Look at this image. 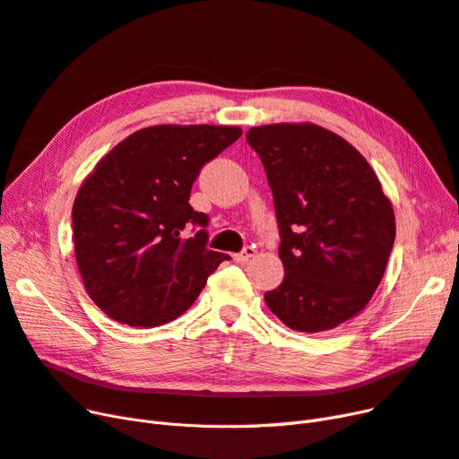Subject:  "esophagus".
<instances>
[{"label":"esophagus","mask_w":459,"mask_h":459,"mask_svg":"<svg viewBox=\"0 0 459 459\" xmlns=\"http://www.w3.org/2000/svg\"><path fill=\"white\" fill-rule=\"evenodd\" d=\"M253 255H255V249H253L251 246H246L240 253H236L234 261H236V263H246V261H249Z\"/></svg>","instance_id":"34e87169"}]
</instances>
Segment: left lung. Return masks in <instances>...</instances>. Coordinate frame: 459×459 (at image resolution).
I'll return each instance as SVG.
<instances>
[{"instance_id": "8db88e82", "label": "left lung", "mask_w": 459, "mask_h": 459, "mask_svg": "<svg viewBox=\"0 0 459 459\" xmlns=\"http://www.w3.org/2000/svg\"><path fill=\"white\" fill-rule=\"evenodd\" d=\"M273 189L285 276L268 308L300 333L329 331L375 295L395 242L392 202L361 152L317 125L246 134Z\"/></svg>"}]
</instances>
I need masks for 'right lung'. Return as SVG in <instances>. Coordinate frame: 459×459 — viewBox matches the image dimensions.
Returning <instances> with one entry per match:
<instances>
[{"label": "right lung", "instance_id": "1", "mask_svg": "<svg viewBox=\"0 0 459 459\" xmlns=\"http://www.w3.org/2000/svg\"><path fill=\"white\" fill-rule=\"evenodd\" d=\"M240 135L238 126L142 128L82 181L72 210L75 259L89 297L111 319L168 324L230 259L208 249L210 217L189 198L202 166Z\"/></svg>", "mask_w": 459, "mask_h": 459}]
</instances>
